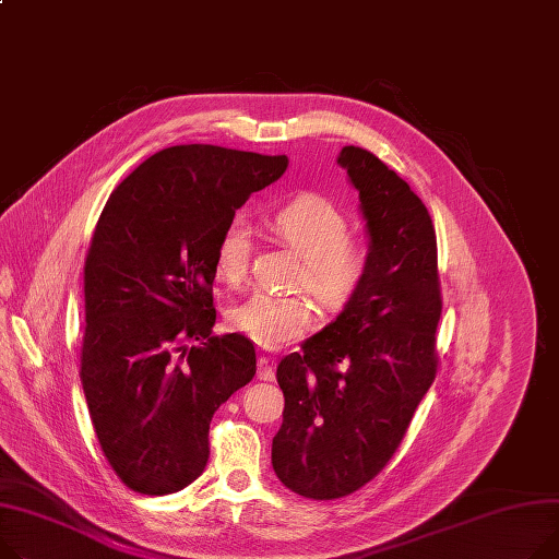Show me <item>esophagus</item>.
Returning a JSON list of instances; mask_svg holds the SVG:
<instances>
[{"mask_svg": "<svg viewBox=\"0 0 559 559\" xmlns=\"http://www.w3.org/2000/svg\"><path fill=\"white\" fill-rule=\"evenodd\" d=\"M276 378L274 373V366L267 357H258V380H265V382H272Z\"/></svg>", "mask_w": 559, "mask_h": 559, "instance_id": "1", "label": "esophagus"}]
</instances>
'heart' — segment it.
<instances>
[{
    "label": "heart",
    "mask_w": 559,
    "mask_h": 559,
    "mask_svg": "<svg viewBox=\"0 0 559 559\" xmlns=\"http://www.w3.org/2000/svg\"><path fill=\"white\" fill-rule=\"evenodd\" d=\"M274 236L296 255L301 267L294 285L306 287L325 310L346 308L366 285L373 253L350 236L348 215L319 193H301L272 215ZM251 227L234 217L215 245V270L227 283H240L251 263ZM314 319L306 294L253 292L229 310V325L263 348H278L304 337Z\"/></svg>",
    "instance_id": "heart-1"
}]
</instances>
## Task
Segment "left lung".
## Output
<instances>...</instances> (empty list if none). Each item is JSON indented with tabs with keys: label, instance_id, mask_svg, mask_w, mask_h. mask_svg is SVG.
<instances>
[{
	"label": "left lung",
	"instance_id": "8db88e82",
	"mask_svg": "<svg viewBox=\"0 0 559 559\" xmlns=\"http://www.w3.org/2000/svg\"><path fill=\"white\" fill-rule=\"evenodd\" d=\"M359 191L373 265L344 312L281 359L283 425L272 465L292 492L328 501L391 461L438 370L436 231L423 200L373 153H340Z\"/></svg>",
	"mask_w": 559,
	"mask_h": 559
}]
</instances>
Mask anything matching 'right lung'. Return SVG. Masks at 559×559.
Returning <instances> with one entry per match:
<instances>
[{
  "label": "right lung",
  "mask_w": 559,
  "mask_h": 559,
  "mask_svg": "<svg viewBox=\"0 0 559 559\" xmlns=\"http://www.w3.org/2000/svg\"><path fill=\"white\" fill-rule=\"evenodd\" d=\"M285 168V155L173 145L132 170L96 222L81 382L100 450L134 492L193 483L217 406L255 376L253 342L211 334L215 245Z\"/></svg>",
  "instance_id": "right-lung-1"
}]
</instances>
